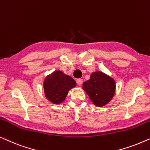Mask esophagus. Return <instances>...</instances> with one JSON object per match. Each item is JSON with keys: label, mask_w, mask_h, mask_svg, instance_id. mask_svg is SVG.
<instances>
[{"label": "esophagus", "mask_w": 150, "mask_h": 150, "mask_svg": "<svg viewBox=\"0 0 150 150\" xmlns=\"http://www.w3.org/2000/svg\"><path fill=\"white\" fill-rule=\"evenodd\" d=\"M76 82H77V83L78 84V85H81L82 83H83V80H82L81 79H77V80H76Z\"/></svg>", "instance_id": "1"}]
</instances>
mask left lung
<instances>
[{
	"label": "left lung",
	"instance_id": "left-lung-1",
	"mask_svg": "<svg viewBox=\"0 0 150 150\" xmlns=\"http://www.w3.org/2000/svg\"><path fill=\"white\" fill-rule=\"evenodd\" d=\"M83 89L97 107L108 103L114 95L115 83L112 78L102 72H94L83 83Z\"/></svg>",
	"mask_w": 150,
	"mask_h": 150
}]
</instances>
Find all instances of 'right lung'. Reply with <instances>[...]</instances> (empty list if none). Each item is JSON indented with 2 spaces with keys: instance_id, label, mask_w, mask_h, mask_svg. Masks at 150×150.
<instances>
[{
  "instance_id": "add662e5",
  "label": "right lung",
  "mask_w": 150,
  "mask_h": 150,
  "mask_svg": "<svg viewBox=\"0 0 150 150\" xmlns=\"http://www.w3.org/2000/svg\"><path fill=\"white\" fill-rule=\"evenodd\" d=\"M75 86V80L60 71H54L48 75L43 83L46 98L54 104L63 102L69 90Z\"/></svg>"
}]
</instances>
